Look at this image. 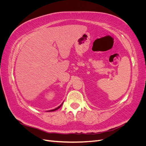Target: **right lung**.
I'll list each match as a JSON object with an SVG mask.
<instances>
[{
    "instance_id": "right-lung-1",
    "label": "right lung",
    "mask_w": 146,
    "mask_h": 146,
    "mask_svg": "<svg viewBox=\"0 0 146 146\" xmlns=\"http://www.w3.org/2000/svg\"><path fill=\"white\" fill-rule=\"evenodd\" d=\"M63 103H62V104H61L60 106H59V107H57V108H55V109H54V110H49V111H55V110H58V108H60L61 107V106H62V105H63Z\"/></svg>"
}]
</instances>
